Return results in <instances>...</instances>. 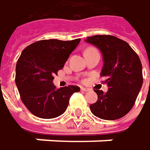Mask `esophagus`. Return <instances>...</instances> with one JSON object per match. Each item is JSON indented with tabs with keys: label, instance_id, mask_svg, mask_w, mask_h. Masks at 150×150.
I'll return each mask as SVG.
<instances>
[{
	"label": "esophagus",
	"instance_id": "1",
	"mask_svg": "<svg viewBox=\"0 0 150 150\" xmlns=\"http://www.w3.org/2000/svg\"><path fill=\"white\" fill-rule=\"evenodd\" d=\"M81 91H83V92H87V91H89L90 89L89 88H84V87H81Z\"/></svg>",
	"mask_w": 150,
	"mask_h": 150
}]
</instances>
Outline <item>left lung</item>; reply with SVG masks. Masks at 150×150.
Instances as JSON below:
<instances>
[{"label":"left lung","mask_w":150,"mask_h":150,"mask_svg":"<svg viewBox=\"0 0 150 150\" xmlns=\"http://www.w3.org/2000/svg\"><path fill=\"white\" fill-rule=\"evenodd\" d=\"M86 42L96 46L103 55L101 77L109 87L106 93L96 89L97 101L90 105L92 114L104 120H117L132 108L143 83L142 65L130 45L116 36L97 35Z\"/></svg>","instance_id":"8db88e82"}]
</instances>
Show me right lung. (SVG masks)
Wrapping results in <instances>:
<instances>
[{
  "mask_svg": "<svg viewBox=\"0 0 150 150\" xmlns=\"http://www.w3.org/2000/svg\"><path fill=\"white\" fill-rule=\"evenodd\" d=\"M80 39L40 40L27 46L17 62L15 82L21 101L31 113L44 119L62 115L78 86L56 88L54 75L63 68Z\"/></svg>",
  "mask_w": 150,
  "mask_h": 150,
  "instance_id": "add662e5",
  "label": "right lung"
}]
</instances>
